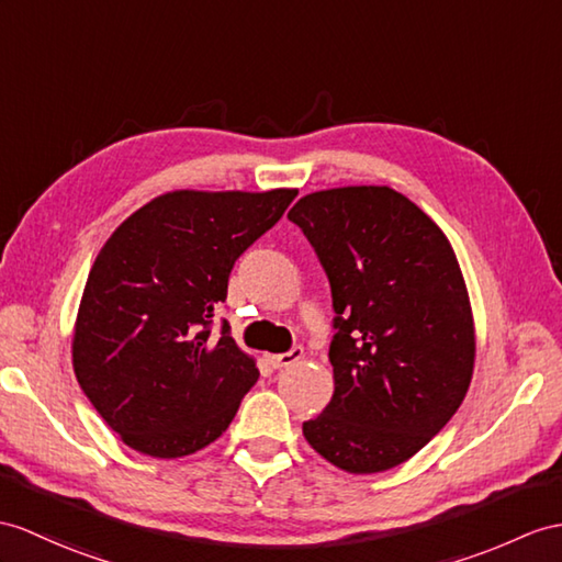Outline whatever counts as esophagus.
<instances>
[{
    "label": "esophagus",
    "mask_w": 562,
    "mask_h": 562,
    "mask_svg": "<svg viewBox=\"0 0 562 562\" xmlns=\"http://www.w3.org/2000/svg\"><path fill=\"white\" fill-rule=\"evenodd\" d=\"M300 358H303V348H300V346H293L289 352H281V355H269L267 362H269L273 369H279V367H289V364L297 362Z\"/></svg>",
    "instance_id": "obj_1"
}]
</instances>
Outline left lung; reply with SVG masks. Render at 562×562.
Masks as SVG:
<instances>
[{
	"instance_id": "1",
	"label": "left lung",
	"mask_w": 562,
	"mask_h": 562,
	"mask_svg": "<svg viewBox=\"0 0 562 562\" xmlns=\"http://www.w3.org/2000/svg\"><path fill=\"white\" fill-rule=\"evenodd\" d=\"M289 218L334 297V395L307 443L350 474L413 458L458 413L474 369L470 295L443 231L389 186L305 195Z\"/></svg>"
}]
</instances>
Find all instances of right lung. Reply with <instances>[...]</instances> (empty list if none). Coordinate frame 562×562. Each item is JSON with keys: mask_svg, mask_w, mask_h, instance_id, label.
Masks as SVG:
<instances>
[{"mask_svg": "<svg viewBox=\"0 0 562 562\" xmlns=\"http://www.w3.org/2000/svg\"><path fill=\"white\" fill-rule=\"evenodd\" d=\"M297 190H173L104 243L78 307L74 372L121 441L153 458L210 446L259 376L255 360L212 334L236 259L279 222Z\"/></svg>", "mask_w": 562, "mask_h": 562, "instance_id": "right-lung-1", "label": "right lung"}]
</instances>
